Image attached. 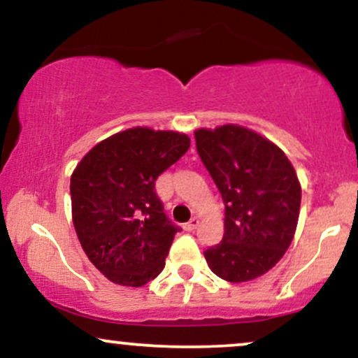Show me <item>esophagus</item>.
Wrapping results in <instances>:
<instances>
[{
  "instance_id": "obj_1",
  "label": "esophagus",
  "mask_w": 358,
  "mask_h": 358,
  "mask_svg": "<svg viewBox=\"0 0 358 358\" xmlns=\"http://www.w3.org/2000/svg\"><path fill=\"white\" fill-rule=\"evenodd\" d=\"M199 224H200V220L196 219V217H193V219H190L187 222V224H185V229H187V231H195L196 227H199Z\"/></svg>"
}]
</instances>
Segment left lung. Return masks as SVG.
Returning <instances> with one entry per match:
<instances>
[{"mask_svg": "<svg viewBox=\"0 0 358 358\" xmlns=\"http://www.w3.org/2000/svg\"><path fill=\"white\" fill-rule=\"evenodd\" d=\"M196 151L225 205L224 237L205 250L217 276L244 282L285 256L296 231L301 187L287 156L248 127L195 131Z\"/></svg>", "mask_w": 358, "mask_h": 358, "instance_id": "left-lung-1", "label": "left lung"}]
</instances>
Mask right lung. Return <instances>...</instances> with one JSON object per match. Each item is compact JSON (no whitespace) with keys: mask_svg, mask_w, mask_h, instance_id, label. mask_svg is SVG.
I'll use <instances>...</instances> for the list:
<instances>
[{"mask_svg":"<svg viewBox=\"0 0 358 358\" xmlns=\"http://www.w3.org/2000/svg\"><path fill=\"white\" fill-rule=\"evenodd\" d=\"M188 148L187 134L133 127L94 146L73 170V227L109 281L139 287L165 268L182 229L166 217L155 182Z\"/></svg>","mask_w":358,"mask_h":358,"instance_id":"right-lung-1","label":"right lung"}]
</instances>
